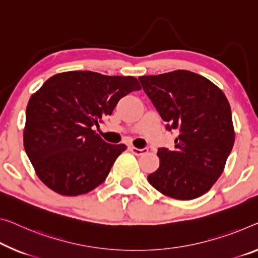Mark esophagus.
Masks as SVG:
<instances>
[{"instance_id": "34e87169", "label": "esophagus", "mask_w": 258, "mask_h": 258, "mask_svg": "<svg viewBox=\"0 0 258 258\" xmlns=\"http://www.w3.org/2000/svg\"><path fill=\"white\" fill-rule=\"evenodd\" d=\"M130 151H132L135 156H143V154L148 152V149H137L135 148V146H132V148H130Z\"/></svg>"}]
</instances>
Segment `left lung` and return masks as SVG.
Masks as SVG:
<instances>
[{"mask_svg":"<svg viewBox=\"0 0 258 258\" xmlns=\"http://www.w3.org/2000/svg\"><path fill=\"white\" fill-rule=\"evenodd\" d=\"M138 79L167 129L179 133L174 151L158 150L159 167L148 175L149 183L180 201L204 195L223 174L234 145L227 98L208 78L188 70Z\"/></svg>","mask_w":258,"mask_h":258,"instance_id":"8db88e82","label":"left lung"}]
</instances>
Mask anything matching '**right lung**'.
Returning <instances> with one entry per match:
<instances>
[{"instance_id":"1","label":"right lung","mask_w":258,"mask_h":258,"mask_svg":"<svg viewBox=\"0 0 258 258\" xmlns=\"http://www.w3.org/2000/svg\"><path fill=\"white\" fill-rule=\"evenodd\" d=\"M141 90L133 76L93 71L54 75L31 96L23 141L39 179L63 196L83 195L106 180L124 144H108L94 125L118 100Z\"/></svg>"}]
</instances>
